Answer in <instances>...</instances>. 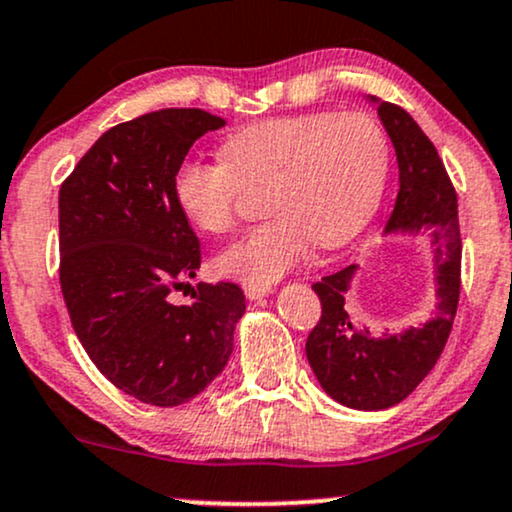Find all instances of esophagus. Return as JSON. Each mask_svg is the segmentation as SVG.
I'll return each instance as SVG.
<instances>
[{
  "instance_id": "1",
  "label": "esophagus",
  "mask_w": 512,
  "mask_h": 512,
  "mask_svg": "<svg viewBox=\"0 0 512 512\" xmlns=\"http://www.w3.org/2000/svg\"><path fill=\"white\" fill-rule=\"evenodd\" d=\"M243 293L248 295L250 300H257L262 298V295L272 293V286H269V283H243Z\"/></svg>"
}]
</instances>
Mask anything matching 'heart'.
<instances>
[{
	"label": "heart",
	"instance_id": "heart-1",
	"mask_svg": "<svg viewBox=\"0 0 512 512\" xmlns=\"http://www.w3.org/2000/svg\"><path fill=\"white\" fill-rule=\"evenodd\" d=\"M389 176L384 128L362 112L272 116L236 128L221 143V162L186 157L171 176L183 219L207 236L236 224L245 186L267 181L272 217L219 255L221 274L269 283L300 264L312 243L336 248L377 212Z\"/></svg>",
	"mask_w": 512,
	"mask_h": 512
}]
</instances>
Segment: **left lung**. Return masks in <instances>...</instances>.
Masks as SVG:
<instances>
[{
  "label": "left lung",
  "instance_id": "obj_1",
  "mask_svg": "<svg viewBox=\"0 0 512 512\" xmlns=\"http://www.w3.org/2000/svg\"><path fill=\"white\" fill-rule=\"evenodd\" d=\"M381 123L398 159L400 190L386 231H432L436 245L439 312L420 329L400 336H372L357 329L346 300L355 264L312 283L322 303L305 343L307 360L322 389L355 410H384L400 403L432 372L451 336L460 300L458 195L432 140L403 107L379 102Z\"/></svg>",
  "mask_w": 512,
  "mask_h": 512
}]
</instances>
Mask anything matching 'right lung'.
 I'll return each mask as SVG.
<instances>
[{
	"label": "right lung",
	"instance_id": "obj_1",
	"mask_svg": "<svg viewBox=\"0 0 512 512\" xmlns=\"http://www.w3.org/2000/svg\"><path fill=\"white\" fill-rule=\"evenodd\" d=\"M221 126L202 109L119 123L59 190V283L73 331L116 389L157 408L188 403L217 377L245 312L231 281L197 283L193 303H169L202 262L171 176L195 140Z\"/></svg>",
	"mask_w": 512,
	"mask_h": 512
}]
</instances>
